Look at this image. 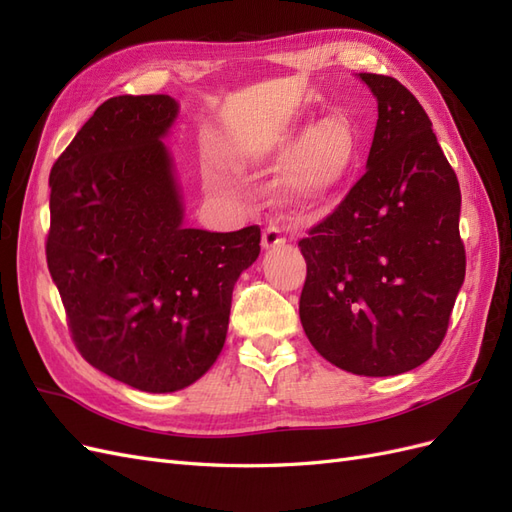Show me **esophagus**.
I'll use <instances>...</instances> for the list:
<instances>
[{"mask_svg":"<svg viewBox=\"0 0 512 512\" xmlns=\"http://www.w3.org/2000/svg\"><path fill=\"white\" fill-rule=\"evenodd\" d=\"M283 242H285V235L281 233L279 227H268L264 231V235H261V246H264V248H274V246H279Z\"/></svg>","mask_w":512,"mask_h":512,"instance_id":"34e87169","label":"esophagus"}]
</instances>
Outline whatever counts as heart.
Wrapping results in <instances>:
<instances>
[{
    "instance_id": "1",
    "label": "heart",
    "mask_w": 512,
    "mask_h": 512,
    "mask_svg": "<svg viewBox=\"0 0 512 512\" xmlns=\"http://www.w3.org/2000/svg\"><path fill=\"white\" fill-rule=\"evenodd\" d=\"M285 162L274 179V192L287 205L324 201L346 186L361 160V134L346 114H329L300 131H281L255 149L257 164Z\"/></svg>"
}]
</instances>
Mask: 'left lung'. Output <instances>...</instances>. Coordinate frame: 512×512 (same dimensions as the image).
<instances>
[{"label": "left lung", "mask_w": 512, "mask_h": 512, "mask_svg": "<svg viewBox=\"0 0 512 512\" xmlns=\"http://www.w3.org/2000/svg\"><path fill=\"white\" fill-rule=\"evenodd\" d=\"M378 101L368 170L298 242L307 261L300 322L337 368L396 376L428 361L465 279L461 188L419 101L359 73Z\"/></svg>", "instance_id": "1"}]
</instances>
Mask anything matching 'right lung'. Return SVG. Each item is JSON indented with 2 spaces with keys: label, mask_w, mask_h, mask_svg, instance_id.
I'll return each instance as SVG.
<instances>
[{
  "label": "right lung",
  "mask_w": 512,
  "mask_h": 512,
  "mask_svg": "<svg viewBox=\"0 0 512 512\" xmlns=\"http://www.w3.org/2000/svg\"><path fill=\"white\" fill-rule=\"evenodd\" d=\"M168 95L103 101L49 175L47 266L80 355L151 393L192 385L227 339L233 285L259 255L257 225L183 227L162 138Z\"/></svg>",
  "instance_id": "add662e5"
}]
</instances>
